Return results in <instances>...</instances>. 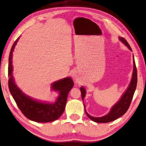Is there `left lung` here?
<instances>
[{
  "label": "left lung",
  "instance_id": "left-lung-1",
  "mask_svg": "<svg viewBox=\"0 0 146 146\" xmlns=\"http://www.w3.org/2000/svg\"><path fill=\"white\" fill-rule=\"evenodd\" d=\"M119 39L125 46H127L130 50L132 51L131 46H130L129 43L126 41L125 38H122V37H119ZM133 58H134L133 59V62H134V69H133L132 77L131 83H130L129 87L127 89L126 92L123 94L122 98H120V100L116 104H115V105H113L109 113L107 115H105V116L101 117H92L91 115H90L86 112V111L85 110V105L84 103H83V104H84L85 111L86 115H87L92 120L98 123L110 122H111V121H113L117 119L118 118L120 117L121 116H122L129 109V106L130 105H131V103L132 100L133 96H134V92L135 91L136 86H137V68H136L134 56H133ZM80 91H81V93H82V98L83 102V100H84V98L85 96V94H86V90L84 88V87L82 86V87L80 88Z\"/></svg>",
  "mask_w": 146,
  "mask_h": 146
}]
</instances>
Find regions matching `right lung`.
Segmentation results:
<instances>
[{
  "mask_svg": "<svg viewBox=\"0 0 146 146\" xmlns=\"http://www.w3.org/2000/svg\"><path fill=\"white\" fill-rule=\"evenodd\" d=\"M19 39V38L16 39L12 45L9 54L8 67L9 90L19 108L27 119L37 122H52L63 114L66 106L68 93L74 85L73 81L70 77H68L52 83V89L60 94L54 103L46 104L40 102L23 94L15 85L12 75V52Z\"/></svg>",
  "mask_w": 146,
  "mask_h": 146,
  "instance_id": "right-lung-1",
  "label": "right lung"
}]
</instances>
